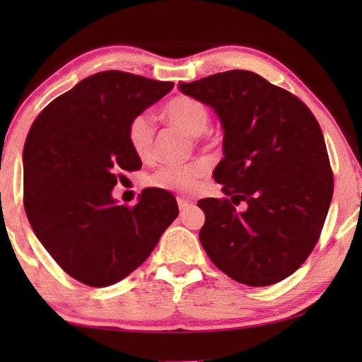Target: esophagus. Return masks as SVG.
<instances>
[{
  "mask_svg": "<svg viewBox=\"0 0 362 362\" xmlns=\"http://www.w3.org/2000/svg\"><path fill=\"white\" fill-rule=\"evenodd\" d=\"M192 206V201H187L185 197H177V207H180L181 211H186L187 207Z\"/></svg>",
  "mask_w": 362,
  "mask_h": 362,
  "instance_id": "34e87169",
  "label": "esophagus"
}]
</instances>
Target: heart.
<instances>
[{"mask_svg":"<svg viewBox=\"0 0 362 362\" xmlns=\"http://www.w3.org/2000/svg\"><path fill=\"white\" fill-rule=\"evenodd\" d=\"M163 117L171 125L181 128L189 136H201L209 127V110L197 98L187 95H176L163 105ZM127 140L132 151L138 158H148L153 151L155 141V123L150 113L141 112L128 122ZM206 175L204 163H189V165H166L150 177L153 186L168 191L189 192L196 187L197 180Z\"/></svg>","mask_w":362,"mask_h":362,"instance_id":"heart-1","label":"heart"}]
</instances>
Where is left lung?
Listing matches in <instances>:
<instances>
[{
	"label": "left lung",
	"instance_id": "1",
	"mask_svg": "<svg viewBox=\"0 0 362 362\" xmlns=\"http://www.w3.org/2000/svg\"><path fill=\"white\" fill-rule=\"evenodd\" d=\"M219 117L224 158L214 180L227 197L201 199L199 240L217 269L267 286L300 269L315 249L333 197L325 138L308 107L250 71L180 83ZM245 202L239 213L235 206Z\"/></svg>",
	"mask_w": 362,
	"mask_h": 362
}]
</instances>
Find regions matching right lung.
<instances>
[{
	"mask_svg": "<svg viewBox=\"0 0 362 362\" xmlns=\"http://www.w3.org/2000/svg\"><path fill=\"white\" fill-rule=\"evenodd\" d=\"M173 87L122 71L93 74L54 98L28 133V221L61 269L88 286L113 285L136 270L180 212L160 187L143 189L133 207L112 197L117 171L141 168L128 145V122Z\"/></svg>",
	"mask_w": 362,
	"mask_h": 362,
	"instance_id": "right-lung-1",
	"label": "right lung"
}]
</instances>
